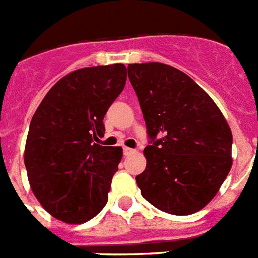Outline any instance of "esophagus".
I'll return each mask as SVG.
<instances>
[{
	"mask_svg": "<svg viewBox=\"0 0 258 258\" xmlns=\"http://www.w3.org/2000/svg\"><path fill=\"white\" fill-rule=\"evenodd\" d=\"M136 152V149H133V148H128V147H124L123 148V155L124 156H130L133 155V153Z\"/></svg>",
	"mask_w": 258,
	"mask_h": 258,
	"instance_id": "34e87169",
	"label": "esophagus"
}]
</instances>
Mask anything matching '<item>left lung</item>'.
<instances>
[{
	"mask_svg": "<svg viewBox=\"0 0 258 258\" xmlns=\"http://www.w3.org/2000/svg\"><path fill=\"white\" fill-rule=\"evenodd\" d=\"M128 79L146 120L143 198L173 215H190L216 196L232 165V133L211 97L178 69L128 64Z\"/></svg>",
	"mask_w": 258,
	"mask_h": 258,
	"instance_id": "8db88e82",
	"label": "left lung"
}]
</instances>
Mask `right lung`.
Instances as JSON below:
<instances>
[{
  "instance_id": "add662e5",
  "label": "right lung",
  "mask_w": 258,
  "mask_h": 258,
  "mask_svg": "<svg viewBox=\"0 0 258 258\" xmlns=\"http://www.w3.org/2000/svg\"><path fill=\"white\" fill-rule=\"evenodd\" d=\"M125 80L123 64L75 71L52 86L32 116L26 170L35 197L56 219L81 224L107 203L122 148L96 142Z\"/></svg>"
}]
</instances>
